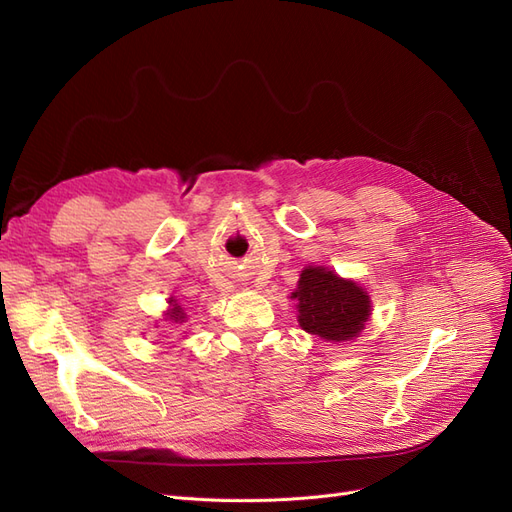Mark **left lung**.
Wrapping results in <instances>:
<instances>
[{"mask_svg":"<svg viewBox=\"0 0 512 512\" xmlns=\"http://www.w3.org/2000/svg\"><path fill=\"white\" fill-rule=\"evenodd\" d=\"M290 298L296 301L298 326L330 343H347L360 337L373 311L370 294L358 281L317 264L301 271Z\"/></svg>","mask_w":512,"mask_h":512,"instance_id":"obj_1","label":"left lung"}]
</instances>
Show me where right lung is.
Segmentation results:
<instances>
[{
  "mask_svg": "<svg viewBox=\"0 0 512 512\" xmlns=\"http://www.w3.org/2000/svg\"><path fill=\"white\" fill-rule=\"evenodd\" d=\"M169 307L165 311V322H171V324H184L188 320V315L184 311V307L178 303V298L171 296L169 298Z\"/></svg>",
  "mask_w": 512,
  "mask_h": 512,
  "instance_id": "obj_1",
  "label": "right lung"
}]
</instances>
